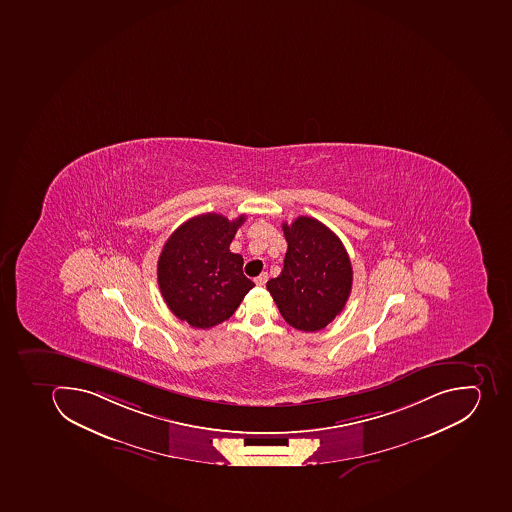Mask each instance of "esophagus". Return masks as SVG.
Wrapping results in <instances>:
<instances>
[{"mask_svg": "<svg viewBox=\"0 0 512 512\" xmlns=\"http://www.w3.org/2000/svg\"><path fill=\"white\" fill-rule=\"evenodd\" d=\"M267 279H269V275H267L266 272H262L261 275H258V277L254 279V283H256L258 287H264V285H266Z\"/></svg>", "mask_w": 512, "mask_h": 512, "instance_id": "obj_1", "label": "esophagus"}]
</instances>
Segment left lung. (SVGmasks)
Returning <instances> with one entry per match:
<instances>
[{"instance_id":"1","label":"left lung","mask_w":512,"mask_h":512,"mask_svg":"<svg viewBox=\"0 0 512 512\" xmlns=\"http://www.w3.org/2000/svg\"><path fill=\"white\" fill-rule=\"evenodd\" d=\"M282 229L288 250L267 290L291 327L317 332L345 308L353 285L351 261L340 238L314 217H296Z\"/></svg>"}]
</instances>
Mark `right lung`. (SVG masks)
<instances>
[{
	"label": "right lung",
	"instance_id": "obj_1",
	"mask_svg": "<svg viewBox=\"0 0 512 512\" xmlns=\"http://www.w3.org/2000/svg\"><path fill=\"white\" fill-rule=\"evenodd\" d=\"M243 214L229 221L208 212L183 222L167 238L158 261V283L167 308L195 329H211L237 311L254 287L241 254L229 250Z\"/></svg>",
	"mask_w": 512,
	"mask_h": 512
}]
</instances>
